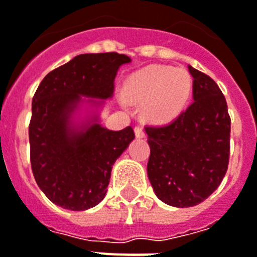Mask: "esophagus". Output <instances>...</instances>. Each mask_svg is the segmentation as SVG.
I'll return each mask as SVG.
<instances>
[{
  "label": "esophagus",
  "instance_id": "obj_1",
  "mask_svg": "<svg viewBox=\"0 0 257 257\" xmlns=\"http://www.w3.org/2000/svg\"><path fill=\"white\" fill-rule=\"evenodd\" d=\"M135 133H136V137H139V139H143L145 137V131L141 125H136L135 126Z\"/></svg>",
  "mask_w": 257,
  "mask_h": 257
}]
</instances>
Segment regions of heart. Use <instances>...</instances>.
<instances>
[{
    "label": "heart",
    "mask_w": 257,
    "mask_h": 257,
    "mask_svg": "<svg viewBox=\"0 0 257 257\" xmlns=\"http://www.w3.org/2000/svg\"><path fill=\"white\" fill-rule=\"evenodd\" d=\"M191 88L193 81L186 70L152 66L133 75L128 85V97L145 104L149 117L166 121L186 107Z\"/></svg>",
    "instance_id": "obj_1"
}]
</instances>
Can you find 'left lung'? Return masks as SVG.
I'll list each match as a JSON object with an SVG mask.
<instances>
[{"mask_svg": "<svg viewBox=\"0 0 257 257\" xmlns=\"http://www.w3.org/2000/svg\"><path fill=\"white\" fill-rule=\"evenodd\" d=\"M193 103L166 125H147L148 177L154 193L174 207L211 195L230 161L231 118L224 95L208 75L189 66Z\"/></svg>", "mask_w": 257, "mask_h": 257, "instance_id": "left-lung-1", "label": "left lung"}]
</instances>
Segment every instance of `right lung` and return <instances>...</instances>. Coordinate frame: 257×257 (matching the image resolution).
I'll list each match as a JSON object with an SVG mask.
<instances>
[{"label": "right lung", "mask_w": 257, "mask_h": 257, "mask_svg": "<svg viewBox=\"0 0 257 257\" xmlns=\"http://www.w3.org/2000/svg\"><path fill=\"white\" fill-rule=\"evenodd\" d=\"M124 54H81L46 75L31 104L30 162L39 189L60 207L83 211L103 201L114 161L135 139L132 126L71 128L81 95L108 99Z\"/></svg>", "instance_id": "right-lung-1"}]
</instances>
